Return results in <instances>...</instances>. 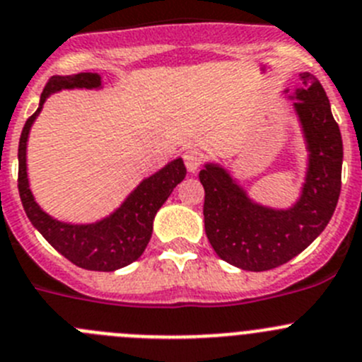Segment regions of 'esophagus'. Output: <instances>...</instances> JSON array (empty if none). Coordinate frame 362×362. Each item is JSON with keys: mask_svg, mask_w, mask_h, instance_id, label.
Segmentation results:
<instances>
[{"mask_svg": "<svg viewBox=\"0 0 362 362\" xmlns=\"http://www.w3.org/2000/svg\"><path fill=\"white\" fill-rule=\"evenodd\" d=\"M184 162L189 173H197L200 170L202 162H204V155L197 150H187L184 153Z\"/></svg>", "mask_w": 362, "mask_h": 362, "instance_id": "esophagus-1", "label": "esophagus"}]
</instances>
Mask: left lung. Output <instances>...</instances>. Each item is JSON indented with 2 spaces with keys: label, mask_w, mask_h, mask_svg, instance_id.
<instances>
[{
  "label": "left lung",
  "mask_w": 362,
  "mask_h": 362,
  "mask_svg": "<svg viewBox=\"0 0 362 362\" xmlns=\"http://www.w3.org/2000/svg\"><path fill=\"white\" fill-rule=\"evenodd\" d=\"M298 76L302 87L293 94L284 90L293 100L307 150L305 178L291 207H268L255 202L218 162H207L200 171L209 243L219 259L246 272H266L296 257L325 230L339 200V127L318 78L310 73Z\"/></svg>",
  "instance_id": "1"
}]
</instances>
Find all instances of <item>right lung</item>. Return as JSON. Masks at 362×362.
<instances>
[{
  "label": "right lung",
  "instance_id": "obj_1",
  "mask_svg": "<svg viewBox=\"0 0 362 362\" xmlns=\"http://www.w3.org/2000/svg\"><path fill=\"white\" fill-rule=\"evenodd\" d=\"M64 89L98 90L101 89V76L98 73L66 74L53 76L46 83L39 107L25 123L19 139V197L33 227L67 261L90 272H116L143 255L153 232L155 214L170 198L173 189L184 180L187 171L180 157L173 158L144 178L116 211L94 223H67L49 216L37 204L30 189L26 146L32 124L42 110V105L52 94Z\"/></svg>",
  "mask_w": 362,
  "mask_h": 362
}]
</instances>
